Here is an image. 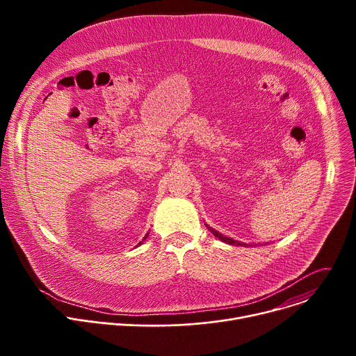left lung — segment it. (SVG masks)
I'll use <instances>...</instances> for the list:
<instances>
[{
  "label": "left lung",
  "mask_w": 356,
  "mask_h": 356,
  "mask_svg": "<svg viewBox=\"0 0 356 356\" xmlns=\"http://www.w3.org/2000/svg\"><path fill=\"white\" fill-rule=\"evenodd\" d=\"M207 228L218 238V239H221L222 242H225V243H229V245H241V246H243V245H246V243H242V242H238V241H235V239H232V238H229V236H225V235H222V234H220L218 231H216L214 228H211V227H209L207 225Z\"/></svg>",
  "instance_id": "8db88e82"
}]
</instances>
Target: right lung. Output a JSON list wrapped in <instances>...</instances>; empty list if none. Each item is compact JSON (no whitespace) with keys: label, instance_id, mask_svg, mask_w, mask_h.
Wrapping results in <instances>:
<instances>
[{"label":"right lung","instance_id":"obj_1","mask_svg":"<svg viewBox=\"0 0 356 356\" xmlns=\"http://www.w3.org/2000/svg\"><path fill=\"white\" fill-rule=\"evenodd\" d=\"M146 236H147V235H146ZM146 236H145V238H146ZM145 238H143V241H145ZM139 243H142V242H139Z\"/></svg>","mask_w":356,"mask_h":356}]
</instances>
